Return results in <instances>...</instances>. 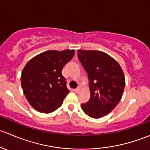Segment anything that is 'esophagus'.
Listing matches in <instances>:
<instances>
[{
	"instance_id": "esophagus-1",
	"label": "esophagus",
	"mask_w": 150,
	"mask_h": 150,
	"mask_svg": "<svg viewBox=\"0 0 150 150\" xmlns=\"http://www.w3.org/2000/svg\"><path fill=\"white\" fill-rule=\"evenodd\" d=\"M79 91H80V87H77V88H76L74 90V92H75V93H78Z\"/></svg>"
}]
</instances>
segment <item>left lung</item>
Here are the masks:
<instances>
[{
  "instance_id": "8db88e82",
  "label": "left lung",
  "mask_w": 150,
  "mask_h": 150,
  "mask_svg": "<svg viewBox=\"0 0 150 150\" xmlns=\"http://www.w3.org/2000/svg\"><path fill=\"white\" fill-rule=\"evenodd\" d=\"M78 59L87 72L90 100L81 104L84 113L93 118L108 115L120 101L125 85V76L119 63L100 51H77Z\"/></svg>"
}]
</instances>
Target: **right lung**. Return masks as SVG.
I'll list each match as a JSON object with an SVG mask.
<instances>
[{"mask_svg":"<svg viewBox=\"0 0 150 150\" xmlns=\"http://www.w3.org/2000/svg\"><path fill=\"white\" fill-rule=\"evenodd\" d=\"M74 50H50L33 57L23 69L21 84L30 104L42 113L60 107L69 93L62 75L63 67L73 58Z\"/></svg>","mask_w":150,"mask_h":150,"instance_id":"right-lung-1","label":"right lung"}]
</instances>
